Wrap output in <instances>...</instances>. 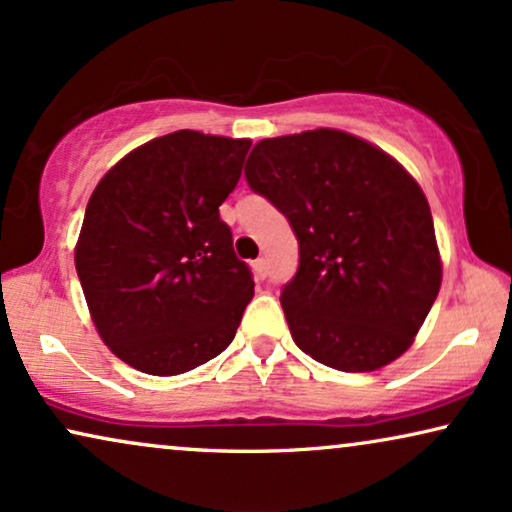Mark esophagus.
Segmentation results:
<instances>
[{
  "mask_svg": "<svg viewBox=\"0 0 512 512\" xmlns=\"http://www.w3.org/2000/svg\"><path fill=\"white\" fill-rule=\"evenodd\" d=\"M252 269H255L257 278H267V260H264V257H260V260L252 262Z\"/></svg>",
  "mask_w": 512,
  "mask_h": 512,
  "instance_id": "obj_1",
  "label": "esophagus"
}]
</instances>
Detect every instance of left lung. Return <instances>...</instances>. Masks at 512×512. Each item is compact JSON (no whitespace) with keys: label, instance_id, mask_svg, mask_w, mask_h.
<instances>
[{"label":"left lung","instance_id":"1","mask_svg":"<svg viewBox=\"0 0 512 512\" xmlns=\"http://www.w3.org/2000/svg\"><path fill=\"white\" fill-rule=\"evenodd\" d=\"M245 180L299 241L297 274L281 292L299 349L342 372L403 356L442 281L431 208L414 177L370 142L318 128L257 142Z\"/></svg>","mask_w":512,"mask_h":512}]
</instances>
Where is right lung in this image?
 <instances>
[{"label":"right lung","mask_w":512,"mask_h":512,"mask_svg":"<svg viewBox=\"0 0 512 512\" xmlns=\"http://www.w3.org/2000/svg\"><path fill=\"white\" fill-rule=\"evenodd\" d=\"M252 142L175 131L126 154L86 206L74 264L102 342L173 377L231 344L255 295L220 206Z\"/></svg>","instance_id":"obj_1"}]
</instances>
